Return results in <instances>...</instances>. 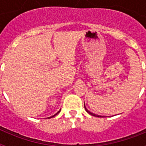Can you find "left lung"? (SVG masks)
I'll return each instance as SVG.
<instances>
[{"mask_svg": "<svg viewBox=\"0 0 146 146\" xmlns=\"http://www.w3.org/2000/svg\"><path fill=\"white\" fill-rule=\"evenodd\" d=\"M85 110H86V112H87L88 113H89V114H90V115H93V116H96V117H100V118H102V117H103V116H101V115H96V114H94V113H91V112L89 111V110H87V108H86V106H85Z\"/></svg>", "mask_w": 146, "mask_h": 146, "instance_id": "left-lung-1", "label": "left lung"}]
</instances>
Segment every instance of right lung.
Instances as JSON below:
<instances>
[{"mask_svg":"<svg viewBox=\"0 0 146 146\" xmlns=\"http://www.w3.org/2000/svg\"><path fill=\"white\" fill-rule=\"evenodd\" d=\"M60 110H59V111H58V113H56V114H55V115H52V116H51V117H49V118H52V117H54V116H55V115H57V114H58V113H60Z\"/></svg>","mask_w":146,"mask_h":146,"instance_id":"right-lung-1","label":"right lung"}]
</instances>
